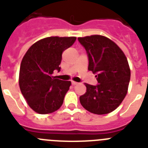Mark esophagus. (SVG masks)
<instances>
[{
	"label": "esophagus",
	"instance_id": "esophagus-1",
	"mask_svg": "<svg viewBox=\"0 0 148 148\" xmlns=\"http://www.w3.org/2000/svg\"><path fill=\"white\" fill-rule=\"evenodd\" d=\"M71 84H72L73 86H75V85H77V84H78V83H77V82L72 81V82H71Z\"/></svg>",
	"mask_w": 148,
	"mask_h": 148
}]
</instances>
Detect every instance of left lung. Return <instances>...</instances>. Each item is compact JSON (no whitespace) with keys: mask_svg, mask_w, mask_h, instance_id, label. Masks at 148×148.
Listing matches in <instances>:
<instances>
[{"mask_svg":"<svg viewBox=\"0 0 148 148\" xmlns=\"http://www.w3.org/2000/svg\"><path fill=\"white\" fill-rule=\"evenodd\" d=\"M88 53V71L96 74L99 84L85 83L86 92L79 97L90 112L104 115L119 106L127 93L130 69L125 54L115 42L101 35L79 37Z\"/></svg>","mask_w":148,"mask_h":148,"instance_id":"1","label":"left lung"}]
</instances>
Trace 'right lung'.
<instances>
[{
	"label": "right lung",
	"instance_id": "obj_1",
	"mask_svg": "<svg viewBox=\"0 0 148 148\" xmlns=\"http://www.w3.org/2000/svg\"><path fill=\"white\" fill-rule=\"evenodd\" d=\"M76 37L51 36L35 42L24 56L19 71V87L29 106L38 114L59 110L71 85L52 75L60 71L62 54Z\"/></svg>",
	"mask_w": 148,
	"mask_h": 148
}]
</instances>
